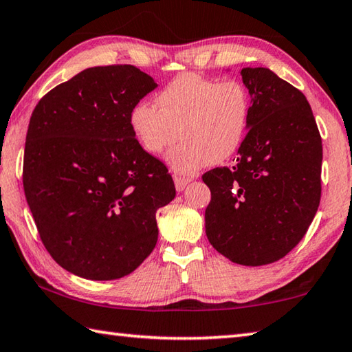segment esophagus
<instances>
[{"mask_svg":"<svg viewBox=\"0 0 352 352\" xmlns=\"http://www.w3.org/2000/svg\"><path fill=\"white\" fill-rule=\"evenodd\" d=\"M190 184V179L188 177H181V176H176L175 177V185H176V190L177 191H182L185 190V187Z\"/></svg>","mask_w":352,"mask_h":352,"instance_id":"esophagus-1","label":"esophagus"}]
</instances>
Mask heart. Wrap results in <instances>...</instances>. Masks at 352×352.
<instances>
[{
  "label": "heart",
  "instance_id": "heart-1",
  "mask_svg": "<svg viewBox=\"0 0 352 352\" xmlns=\"http://www.w3.org/2000/svg\"><path fill=\"white\" fill-rule=\"evenodd\" d=\"M250 115L251 98L241 81L182 73L159 91L155 107L135 104L129 124L139 145L153 156L168 150L179 135L182 142L168 155V164L191 175L236 155L248 133Z\"/></svg>",
  "mask_w": 352,
  "mask_h": 352
}]
</instances>
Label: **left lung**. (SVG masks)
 Here are the masks:
<instances>
[{
    "instance_id": "obj_1",
    "label": "left lung",
    "mask_w": 352,
    "mask_h": 352,
    "mask_svg": "<svg viewBox=\"0 0 352 352\" xmlns=\"http://www.w3.org/2000/svg\"><path fill=\"white\" fill-rule=\"evenodd\" d=\"M251 95L248 133L234 165L207 171L205 233L247 267L273 263L307 234L322 193V138L307 98L265 67L242 69Z\"/></svg>"
}]
</instances>
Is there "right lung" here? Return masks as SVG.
<instances>
[{"mask_svg": "<svg viewBox=\"0 0 352 352\" xmlns=\"http://www.w3.org/2000/svg\"><path fill=\"white\" fill-rule=\"evenodd\" d=\"M157 84L130 64L90 67L33 110L23 185L45 250L90 280L130 274L157 242L156 211L176 196L162 161L131 133L129 115Z\"/></svg>", "mask_w": 352, "mask_h": 352, "instance_id": "right-lung-1", "label": "right lung"}]
</instances>
